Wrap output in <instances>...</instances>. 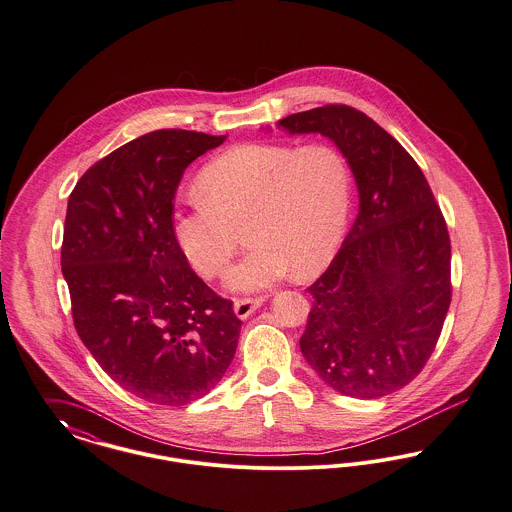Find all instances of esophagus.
I'll use <instances>...</instances> for the list:
<instances>
[{
    "label": "esophagus",
    "instance_id": "obj_1",
    "mask_svg": "<svg viewBox=\"0 0 512 512\" xmlns=\"http://www.w3.org/2000/svg\"><path fill=\"white\" fill-rule=\"evenodd\" d=\"M263 298H241V300L234 301V313L240 319H247L253 311H257L263 305Z\"/></svg>",
    "mask_w": 512,
    "mask_h": 512
}]
</instances>
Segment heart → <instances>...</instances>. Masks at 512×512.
<instances>
[{"mask_svg": "<svg viewBox=\"0 0 512 512\" xmlns=\"http://www.w3.org/2000/svg\"><path fill=\"white\" fill-rule=\"evenodd\" d=\"M197 189L172 211V232L187 263L205 278L228 267L245 222L253 241L228 272L234 290H263L294 271H323L346 234L352 176L331 145L243 143L209 160Z\"/></svg>", "mask_w": 512, "mask_h": 512, "instance_id": "b5f03b06", "label": "heart"}]
</instances>
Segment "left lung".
Listing matches in <instances>:
<instances>
[{
    "label": "left lung",
    "instance_id": "obj_1",
    "mask_svg": "<svg viewBox=\"0 0 512 512\" xmlns=\"http://www.w3.org/2000/svg\"><path fill=\"white\" fill-rule=\"evenodd\" d=\"M321 133L346 158L358 218L307 290L303 358L336 392L379 398L420 375L451 305V240L416 160L363 112L327 104L276 123Z\"/></svg>",
    "mask_w": 512,
    "mask_h": 512
}]
</instances>
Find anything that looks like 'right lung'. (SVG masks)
<instances>
[{
  "label": "right lung",
  "mask_w": 512,
  "mask_h": 512,
  "mask_svg": "<svg viewBox=\"0 0 512 512\" xmlns=\"http://www.w3.org/2000/svg\"><path fill=\"white\" fill-rule=\"evenodd\" d=\"M224 141L152 131L98 160L69 195L61 272L75 329L120 387L152 404L205 396L238 348L232 301L193 272L172 232L185 168Z\"/></svg>",
  "instance_id": "add662e5"
}]
</instances>
